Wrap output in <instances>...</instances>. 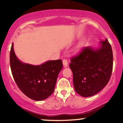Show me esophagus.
<instances>
[{
  "label": "esophagus",
  "instance_id": "esophagus-1",
  "mask_svg": "<svg viewBox=\"0 0 123 123\" xmlns=\"http://www.w3.org/2000/svg\"><path fill=\"white\" fill-rule=\"evenodd\" d=\"M62 63L64 67H66L68 65V60H66V59H64V60L62 61Z\"/></svg>",
  "mask_w": 123,
  "mask_h": 123
}]
</instances>
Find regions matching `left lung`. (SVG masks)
<instances>
[{
  "label": "left lung",
  "instance_id": "1",
  "mask_svg": "<svg viewBox=\"0 0 123 123\" xmlns=\"http://www.w3.org/2000/svg\"><path fill=\"white\" fill-rule=\"evenodd\" d=\"M70 61L74 90L81 97L95 95L109 81L113 69V53L107 39L99 42L97 47H83Z\"/></svg>",
  "mask_w": 123,
  "mask_h": 123
}]
</instances>
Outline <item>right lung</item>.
<instances>
[{"mask_svg":"<svg viewBox=\"0 0 123 123\" xmlns=\"http://www.w3.org/2000/svg\"><path fill=\"white\" fill-rule=\"evenodd\" d=\"M10 63L18 88L25 95L36 101L46 99L53 94L58 76L63 67L61 60L48 61L39 65L22 62L15 55L13 43Z\"/></svg>","mask_w":123,"mask_h":123,"instance_id":"1","label":"right lung"}]
</instances>
